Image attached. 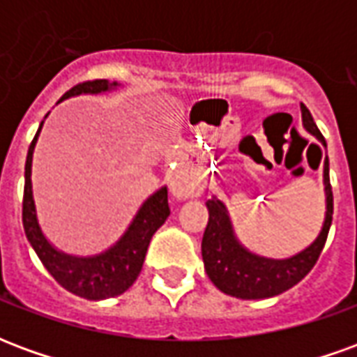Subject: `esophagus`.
I'll return each mask as SVG.
<instances>
[{
  "instance_id": "obj_1",
  "label": "esophagus",
  "mask_w": 357,
  "mask_h": 357,
  "mask_svg": "<svg viewBox=\"0 0 357 357\" xmlns=\"http://www.w3.org/2000/svg\"><path fill=\"white\" fill-rule=\"evenodd\" d=\"M170 191L176 199H191V197H199L202 191V185L195 178H189L185 174H178L174 176L170 183Z\"/></svg>"
}]
</instances>
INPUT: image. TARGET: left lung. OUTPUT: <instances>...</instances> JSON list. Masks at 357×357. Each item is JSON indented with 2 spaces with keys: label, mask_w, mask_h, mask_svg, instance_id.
I'll return each mask as SVG.
<instances>
[{
  "label": "left lung",
  "mask_w": 357,
  "mask_h": 357,
  "mask_svg": "<svg viewBox=\"0 0 357 357\" xmlns=\"http://www.w3.org/2000/svg\"><path fill=\"white\" fill-rule=\"evenodd\" d=\"M302 110V124L315 139L321 141L323 147H327L325 137L317 130L314 118L306 109V105H300ZM323 183H325V201L327 212L325 222L317 239L306 247L298 255L273 260L264 258L250 252L241 245L233 233L231 220L227 208L216 197L206 202L208 208V225L202 237V262L206 275L218 289L229 296L243 300H258L277 296L281 292L289 291L291 287L300 283L314 268L317 258L321 255L331 222H333V189L329 181V158L325 156L323 162Z\"/></svg>",
  "instance_id": "obj_1"
}]
</instances>
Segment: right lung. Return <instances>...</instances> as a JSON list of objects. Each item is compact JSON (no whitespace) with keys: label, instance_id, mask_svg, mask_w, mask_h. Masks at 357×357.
<instances>
[{"label":"right lung","instance_id":"right-lung-1","mask_svg":"<svg viewBox=\"0 0 357 357\" xmlns=\"http://www.w3.org/2000/svg\"><path fill=\"white\" fill-rule=\"evenodd\" d=\"M114 88H118L116 82H112V84H109V80L84 82V84H78L73 89H68L61 97V101L74 97V95L102 93V91ZM42 126L43 122L40 124L36 137L28 147L26 164H24L22 225H24L28 243L32 245L38 258L42 260L53 279L61 287H65L68 292L88 300H105L118 296L128 291L133 281L137 279L143 262H145L149 243L153 239L156 229L166 222V218L170 216L168 189L160 187L156 193L151 195L147 201L141 204V208L137 210V214L124 235L105 252L95 256L65 255L63 250H57L50 241L45 239L42 227L38 224L34 195H32V179H30L32 155H34L36 141L42 132Z\"/></svg>","mask_w":357,"mask_h":357}]
</instances>
